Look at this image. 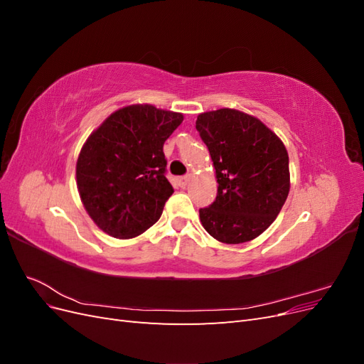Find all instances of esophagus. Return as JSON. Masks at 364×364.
Segmentation results:
<instances>
[{
    "instance_id": "esophagus-1",
    "label": "esophagus",
    "mask_w": 364,
    "mask_h": 364,
    "mask_svg": "<svg viewBox=\"0 0 364 364\" xmlns=\"http://www.w3.org/2000/svg\"><path fill=\"white\" fill-rule=\"evenodd\" d=\"M190 181H191L190 176H181V178L176 179V182H178V185L181 186V188H185V186L190 183Z\"/></svg>"
}]
</instances>
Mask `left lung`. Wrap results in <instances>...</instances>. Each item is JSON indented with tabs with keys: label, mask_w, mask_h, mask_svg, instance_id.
I'll return each instance as SVG.
<instances>
[{
	"label": "left lung",
	"mask_w": 364,
	"mask_h": 364,
	"mask_svg": "<svg viewBox=\"0 0 364 364\" xmlns=\"http://www.w3.org/2000/svg\"><path fill=\"white\" fill-rule=\"evenodd\" d=\"M217 178V197L199 215L206 232L226 245L261 235L278 217L290 191L289 153L258 118L237 109L197 117Z\"/></svg>",
	"instance_id": "obj_1"
}]
</instances>
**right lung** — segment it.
Here are the masks:
<instances>
[{
	"mask_svg": "<svg viewBox=\"0 0 364 364\" xmlns=\"http://www.w3.org/2000/svg\"><path fill=\"white\" fill-rule=\"evenodd\" d=\"M183 115L130 105L109 115L83 144L75 179L86 213L103 232L134 238L155 225L173 186L164 142Z\"/></svg>",
	"mask_w": 364,
	"mask_h": 364,
	"instance_id": "right-lung-1",
	"label": "right lung"
}]
</instances>
